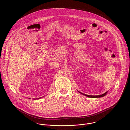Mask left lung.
I'll return each instance as SVG.
<instances>
[{
	"label": "left lung",
	"mask_w": 130,
	"mask_h": 130,
	"mask_svg": "<svg viewBox=\"0 0 130 130\" xmlns=\"http://www.w3.org/2000/svg\"><path fill=\"white\" fill-rule=\"evenodd\" d=\"M79 93H82L83 95H85V96H87L89 97V98H101V97H103V96H105V95L107 94V92L104 93H103V94H101V95H87V94H83V93H80V92H79Z\"/></svg>",
	"instance_id": "1"
}]
</instances>
